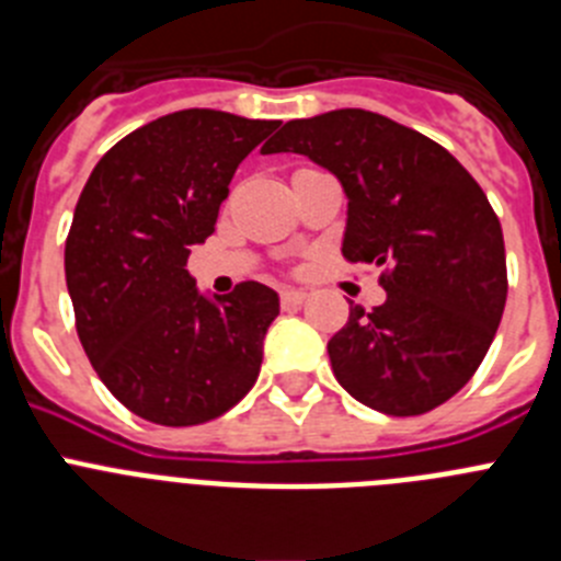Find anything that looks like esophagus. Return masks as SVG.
I'll use <instances>...</instances> for the list:
<instances>
[{
  "label": "esophagus",
  "instance_id": "esophagus-1",
  "mask_svg": "<svg viewBox=\"0 0 561 561\" xmlns=\"http://www.w3.org/2000/svg\"><path fill=\"white\" fill-rule=\"evenodd\" d=\"M306 300H309V291H300V289L280 291V306H284V309H291V306H304Z\"/></svg>",
  "mask_w": 561,
  "mask_h": 561
}]
</instances>
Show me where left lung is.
<instances>
[{
    "label": "left lung",
    "instance_id": "1",
    "mask_svg": "<svg viewBox=\"0 0 561 561\" xmlns=\"http://www.w3.org/2000/svg\"><path fill=\"white\" fill-rule=\"evenodd\" d=\"M306 153L348 196L342 255L381 266L388 300L329 340L336 381L388 415H421L453 399L480 368L508 295L503 227L447 148L365 112L289 121L261 148Z\"/></svg>",
    "mask_w": 561,
    "mask_h": 561
}]
</instances>
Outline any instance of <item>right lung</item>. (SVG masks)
Returning a JSON list of instances; mask_svg holds the SVG:
<instances>
[{
    "instance_id": "1",
    "label": "right lung",
    "mask_w": 561,
    "mask_h": 561,
    "mask_svg": "<svg viewBox=\"0 0 561 561\" xmlns=\"http://www.w3.org/2000/svg\"><path fill=\"white\" fill-rule=\"evenodd\" d=\"M280 121L185 108L108 148L64 250L76 329L101 381L162 427L219 419L255 385L277 295L244 280L207 300L187 255L216 230L238 162Z\"/></svg>"
}]
</instances>
